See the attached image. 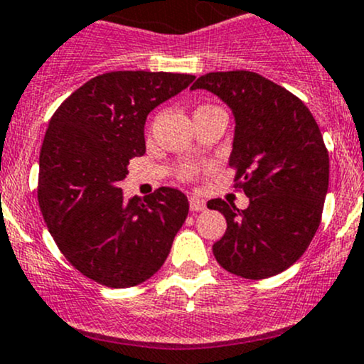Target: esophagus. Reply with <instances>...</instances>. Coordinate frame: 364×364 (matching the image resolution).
<instances>
[{"mask_svg": "<svg viewBox=\"0 0 364 364\" xmlns=\"http://www.w3.org/2000/svg\"><path fill=\"white\" fill-rule=\"evenodd\" d=\"M205 209V200L204 198H198L195 195H190V211H204Z\"/></svg>", "mask_w": 364, "mask_h": 364, "instance_id": "esophagus-1", "label": "esophagus"}]
</instances>
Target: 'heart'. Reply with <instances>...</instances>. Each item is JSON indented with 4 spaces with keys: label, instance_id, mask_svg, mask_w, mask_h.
<instances>
[{
    "label": "heart",
    "instance_id": "obj_1",
    "mask_svg": "<svg viewBox=\"0 0 364 364\" xmlns=\"http://www.w3.org/2000/svg\"><path fill=\"white\" fill-rule=\"evenodd\" d=\"M195 172H197V169H195L193 166H185L179 169V178L183 179H192L195 176Z\"/></svg>",
    "mask_w": 364,
    "mask_h": 364
}]
</instances>
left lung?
I'll return each instance as SVG.
<instances>
[{
	"instance_id": "obj_1",
	"label": "left lung",
	"mask_w": 364,
	"mask_h": 364,
	"mask_svg": "<svg viewBox=\"0 0 364 364\" xmlns=\"http://www.w3.org/2000/svg\"><path fill=\"white\" fill-rule=\"evenodd\" d=\"M213 92L235 118L230 167L250 197L246 209L213 198L227 232L213 252L230 274L267 279L291 267L319 227L330 181V159L307 106L251 71L208 73L192 90Z\"/></svg>"
}]
</instances>
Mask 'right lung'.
Returning <instances> with one entry per match:
<instances>
[{
	"label": "right lung",
	"instance_id": "1",
	"mask_svg": "<svg viewBox=\"0 0 364 364\" xmlns=\"http://www.w3.org/2000/svg\"><path fill=\"white\" fill-rule=\"evenodd\" d=\"M193 75L112 71L89 80L53 113L40 151L38 202L68 262L108 288H131L166 262L188 216L169 186L125 200L118 183L146 151L151 109L185 90Z\"/></svg>",
	"mask_w": 364,
	"mask_h": 364
}]
</instances>
